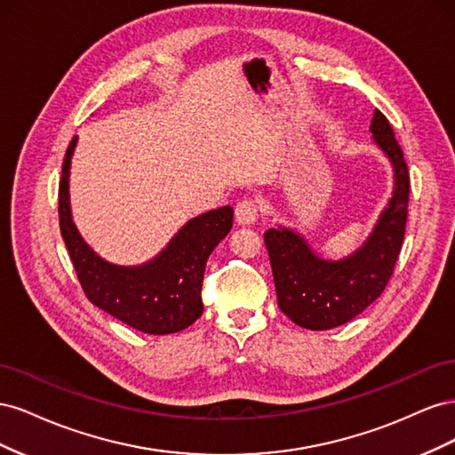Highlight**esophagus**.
Listing matches in <instances>:
<instances>
[{"label":"esophagus","instance_id":"34e87169","mask_svg":"<svg viewBox=\"0 0 455 455\" xmlns=\"http://www.w3.org/2000/svg\"><path fill=\"white\" fill-rule=\"evenodd\" d=\"M258 218V204L252 199H244L235 206V220L241 226H251Z\"/></svg>","mask_w":455,"mask_h":455}]
</instances>
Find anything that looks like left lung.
Listing matches in <instances>:
<instances>
[{
    "label": "left lung",
    "instance_id": "left-lung-1",
    "mask_svg": "<svg viewBox=\"0 0 455 455\" xmlns=\"http://www.w3.org/2000/svg\"><path fill=\"white\" fill-rule=\"evenodd\" d=\"M371 139L393 164V196L368 239L353 254L326 259L291 228L264 233L281 311L298 326L328 330L353 321L381 296L404 241L410 176L395 132L379 109L370 125Z\"/></svg>",
    "mask_w": 455,
    "mask_h": 455
}]
</instances>
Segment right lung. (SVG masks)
Listing matches in <instances>:
<instances>
[{"label":"right lung","instance_id":"add662e5","mask_svg":"<svg viewBox=\"0 0 455 455\" xmlns=\"http://www.w3.org/2000/svg\"><path fill=\"white\" fill-rule=\"evenodd\" d=\"M77 136L66 149L59 189L60 233L77 279L96 307L144 334H174L203 313L201 286L206 259L233 226V209L191 218L169 244L140 266L109 264L79 235L70 209V164Z\"/></svg>","mask_w":455,"mask_h":455}]
</instances>
